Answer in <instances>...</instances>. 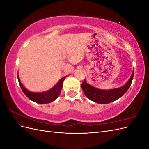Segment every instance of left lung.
Listing matches in <instances>:
<instances>
[{
    "mask_svg": "<svg viewBox=\"0 0 149 149\" xmlns=\"http://www.w3.org/2000/svg\"><path fill=\"white\" fill-rule=\"evenodd\" d=\"M134 77V71L130 78L122 87L112 89H100L86 82L84 79L81 88L84 94L89 100L99 104H108L123 96L129 88Z\"/></svg>",
    "mask_w": 149,
    "mask_h": 149,
    "instance_id": "8db88e82",
    "label": "left lung"
}]
</instances>
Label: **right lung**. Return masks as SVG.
I'll use <instances>...</instances> for the list:
<instances>
[{
  "label": "right lung",
  "instance_id": "add662e5",
  "mask_svg": "<svg viewBox=\"0 0 149 149\" xmlns=\"http://www.w3.org/2000/svg\"><path fill=\"white\" fill-rule=\"evenodd\" d=\"M66 77V76H65L60 79L57 84L50 89L42 93L31 92L26 89L23 84L21 83L19 74H18V80H19V83L22 91L31 101L38 104H48L55 101L59 96L63 87V83Z\"/></svg>",
  "mask_w": 149,
  "mask_h": 149
}]
</instances>
